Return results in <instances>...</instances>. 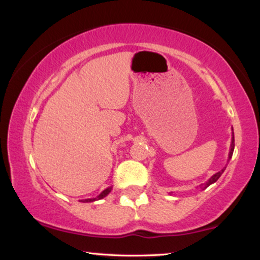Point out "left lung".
<instances>
[{
	"label": "left lung",
	"mask_w": 260,
	"mask_h": 260,
	"mask_svg": "<svg viewBox=\"0 0 260 260\" xmlns=\"http://www.w3.org/2000/svg\"><path fill=\"white\" fill-rule=\"evenodd\" d=\"M232 131H233V129H232ZM233 150H234V134L232 133V141H231V148H230V154H229V161L231 158H232V155H233ZM225 169H226V167L225 168H222L221 170H220V172H218V173H215L214 175H213L211 179H209L207 182L206 183H202L201 186H200V188H202V189H206V188H207L208 186H211L212 183H214V182H216V181L219 180V177L221 176V174L225 172Z\"/></svg>",
	"instance_id": "1"
}]
</instances>
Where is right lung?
<instances>
[{
    "label": "right lung",
    "mask_w": 260,
    "mask_h": 260,
    "mask_svg": "<svg viewBox=\"0 0 260 260\" xmlns=\"http://www.w3.org/2000/svg\"><path fill=\"white\" fill-rule=\"evenodd\" d=\"M111 190H112V186L111 187H108V188H106V189L103 190L102 193L98 195V197L91 198V199H85V200H80V202H93V201H97V200H102V199H104L106 195H108Z\"/></svg>",
    "instance_id": "1"
}]
</instances>
